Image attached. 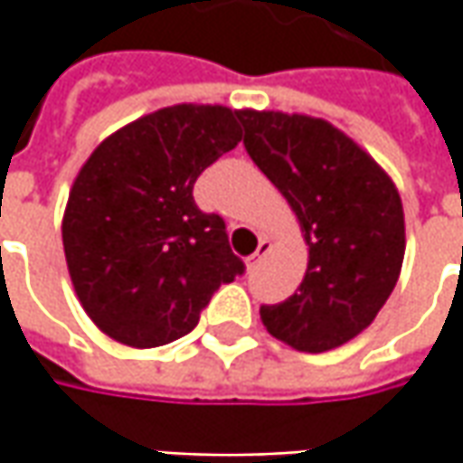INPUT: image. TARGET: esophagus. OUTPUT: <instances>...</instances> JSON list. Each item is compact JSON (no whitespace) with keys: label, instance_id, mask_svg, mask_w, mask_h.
Returning <instances> with one entry per match:
<instances>
[{"label":"esophagus","instance_id":"obj_1","mask_svg":"<svg viewBox=\"0 0 463 463\" xmlns=\"http://www.w3.org/2000/svg\"><path fill=\"white\" fill-rule=\"evenodd\" d=\"M268 252H270V241L260 240L258 250H255V255H250V258H247V265H250V270H252V268H258V262L265 258Z\"/></svg>","mask_w":463,"mask_h":463}]
</instances>
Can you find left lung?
Segmentation results:
<instances>
[{
    "instance_id": "left-lung-1",
    "label": "left lung",
    "mask_w": 463,
    "mask_h": 463,
    "mask_svg": "<svg viewBox=\"0 0 463 463\" xmlns=\"http://www.w3.org/2000/svg\"><path fill=\"white\" fill-rule=\"evenodd\" d=\"M244 149L296 211L309 265L294 296L262 304L268 332L325 353L364 332L392 296L404 260L394 183L327 120L240 110Z\"/></svg>"
}]
</instances>
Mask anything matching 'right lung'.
I'll list each match as a JSON object with an SVG mask.
<instances>
[{
	"label": "right lung",
	"mask_w": 463,
	"mask_h": 463,
	"mask_svg": "<svg viewBox=\"0 0 463 463\" xmlns=\"http://www.w3.org/2000/svg\"><path fill=\"white\" fill-rule=\"evenodd\" d=\"M222 105H175L105 138L74 180L63 252L90 319L118 343L167 345L198 325L219 286L244 273L219 213L193 185L241 141Z\"/></svg>",
	"instance_id": "right-lung-1"
}]
</instances>
